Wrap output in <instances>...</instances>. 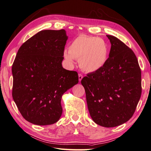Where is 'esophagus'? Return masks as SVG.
Returning a JSON list of instances; mask_svg holds the SVG:
<instances>
[{
    "mask_svg": "<svg viewBox=\"0 0 151 151\" xmlns=\"http://www.w3.org/2000/svg\"><path fill=\"white\" fill-rule=\"evenodd\" d=\"M78 76H79V81H81V80L83 79V75L81 74H79Z\"/></svg>",
    "mask_w": 151,
    "mask_h": 151,
    "instance_id": "34e87169",
    "label": "esophagus"
}]
</instances>
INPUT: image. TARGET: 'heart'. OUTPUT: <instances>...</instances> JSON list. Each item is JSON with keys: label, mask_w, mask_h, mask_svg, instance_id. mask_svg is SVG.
<instances>
[{"label": "heart", "mask_w": 151, "mask_h": 151, "mask_svg": "<svg viewBox=\"0 0 151 151\" xmlns=\"http://www.w3.org/2000/svg\"><path fill=\"white\" fill-rule=\"evenodd\" d=\"M109 47L104 41L96 36L80 35L72 41L63 57L70 65L74 59H79L81 69L86 72H96L106 64L109 56Z\"/></svg>", "instance_id": "b5f03b06"}]
</instances>
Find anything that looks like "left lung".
<instances>
[{
  "mask_svg": "<svg viewBox=\"0 0 151 151\" xmlns=\"http://www.w3.org/2000/svg\"><path fill=\"white\" fill-rule=\"evenodd\" d=\"M106 36L111 45L106 63L84 77L81 84L93 120L110 128L133 116L142 93L141 71L134 52L115 36Z\"/></svg>",
  "mask_w": 151,
  "mask_h": 151,
  "instance_id": "8db88e82",
  "label": "left lung"
}]
</instances>
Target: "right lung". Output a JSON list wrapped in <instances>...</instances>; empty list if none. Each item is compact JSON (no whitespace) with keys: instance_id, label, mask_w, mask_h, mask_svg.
<instances>
[{"instance_id":"right-lung-1","label":"right lung","mask_w":151,"mask_h":151,"mask_svg":"<svg viewBox=\"0 0 151 151\" xmlns=\"http://www.w3.org/2000/svg\"><path fill=\"white\" fill-rule=\"evenodd\" d=\"M66 31L43 30L21 45L14 61L12 98L26 120L38 125L56 123L61 99L79 82L76 71L62 67Z\"/></svg>"}]
</instances>
